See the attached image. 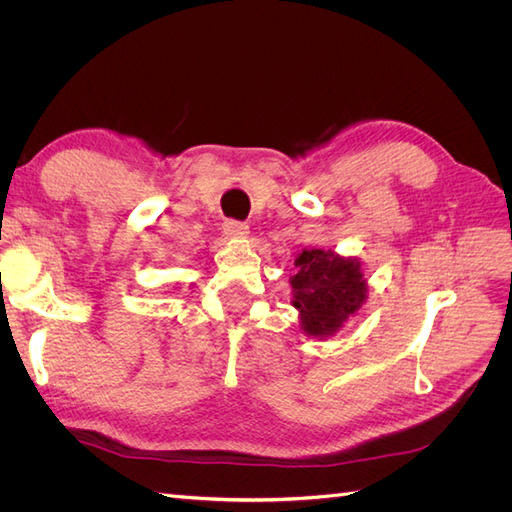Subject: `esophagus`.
Returning a JSON list of instances; mask_svg holds the SVG:
<instances>
[{
	"label": "esophagus",
	"instance_id": "34e87169",
	"mask_svg": "<svg viewBox=\"0 0 512 512\" xmlns=\"http://www.w3.org/2000/svg\"><path fill=\"white\" fill-rule=\"evenodd\" d=\"M222 228H224V235L232 237V239H243L247 232H250V226H247L245 222H237V220H226Z\"/></svg>",
	"mask_w": 512,
	"mask_h": 512
}]
</instances>
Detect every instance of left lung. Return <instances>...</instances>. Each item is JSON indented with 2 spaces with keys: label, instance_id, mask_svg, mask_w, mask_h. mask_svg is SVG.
<instances>
[{
  "label": "left lung",
  "instance_id": "8db88e82",
  "mask_svg": "<svg viewBox=\"0 0 512 512\" xmlns=\"http://www.w3.org/2000/svg\"><path fill=\"white\" fill-rule=\"evenodd\" d=\"M294 267L292 305L299 309L301 329L307 335L337 333L367 299L359 258H344L331 250H303Z\"/></svg>",
  "mask_w": 512,
  "mask_h": 512
}]
</instances>
